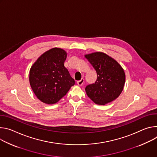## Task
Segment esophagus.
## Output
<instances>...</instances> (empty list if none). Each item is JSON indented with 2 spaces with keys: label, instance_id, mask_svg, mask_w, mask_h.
<instances>
[{
  "label": "esophagus",
  "instance_id": "34e87169",
  "mask_svg": "<svg viewBox=\"0 0 157 157\" xmlns=\"http://www.w3.org/2000/svg\"><path fill=\"white\" fill-rule=\"evenodd\" d=\"M77 83V84H78V85L81 86V85H82L83 83H84V79H83V78H81L80 80H78Z\"/></svg>",
  "mask_w": 157,
  "mask_h": 157
}]
</instances>
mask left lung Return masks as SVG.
I'll return each instance as SVG.
<instances>
[{
	"label": "left lung",
	"instance_id": "1",
	"mask_svg": "<svg viewBox=\"0 0 157 157\" xmlns=\"http://www.w3.org/2000/svg\"><path fill=\"white\" fill-rule=\"evenodd\" d=\"M85 57L97 74L95 82L86 86V95L98 105H105L115 100L122 92L125 82L123 68L102 52H95Z\"/></svg>",
	"mask_w": 157,
	"mask_h": 157
}]
</instances>
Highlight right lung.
<instances>
[{
	"label": "right lung",
	"instance_id": "add662e5",
	"mask_svg": "<svg viewBox=\"0 0 157 157\" xmlns=\"http://www.w3.org/2000/svg\"><path fill=\"white\" fill-rule=\"evenodd\" d=\"M65 50L53 48L44 53L30 70L29 81L32 90L42 102L54 104L64 97L75 80L64 66Z\"/></svg>",
	"mask_w": 157,
	"mask_h": 157
}]
</instances>
